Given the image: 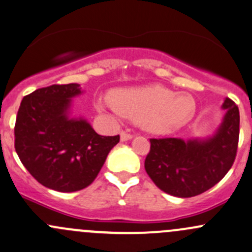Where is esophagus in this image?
Instances as JSON below:
<instances>
[{
	"mask_svg": "<svg viewBox=\"0 0 252 252\" xmlns=\"http://www.w3.org/2000/svg\"><path fill=\"white\" fill-rule=\"evenodd\" d=\"M133 137V134L126 133V131H122L121 133V140L122 141H126V140H130Z\"/></svg>",
	"mask_w": 252,
	"mask_h": 252,
	"instance_id": "34e87169",
	"label": "esophagus"
}]
</instances>
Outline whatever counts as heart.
I'll list each match as a JSON object with an SVG mask.
<instances>
[{
	"label": "heart",
	"mask_w": 252,
	"mask_h": 252,
	"mask_svg": "<svg viewBox=\"0 0 252 252\" xmlns=\"http://www.w3.org/2000/svg\"><path fill=\"white\" fill-rule=\"evenodd\" d=\"M100 106L139 121L142 128L156 134L170 133L184 126L193 118L197 108L190 95L176 94L161 86L118 89Z\"/></svg>",
	"instance_id": "b5f03b06"
}]
</instances>
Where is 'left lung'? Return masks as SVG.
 <instances>
[{"label": "left lung", "mask_w": 252, "mask_h": 252, "mask_svg": "<svg viewBox=\"0 0 252 252\" xmlns=\"http://www.w3.org/2000/svg\"><path fill=\"white\" fill-rule=\"evenodd\" d=\"M223 122L213 137L184 141L176 137L150 139L145 169L156 186L180 198L200 194L228 173L239 141V108L227 97Z\"/></svg>", "instance_id": "8db88e82"}]
</instances>
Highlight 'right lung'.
<instances>
[{
    "mask_svg": "<svg viewBox=\"0 0 252 252\" xmlns=\"http://www.w3.org/2000/svg\"><path fill=\"white\" fill-rule=\"evenodd\" d=\"M79 84H53L24 96L14 126L21 163L50 189L76 192L88 187L104 165L119 135L101 136L84 119L68 117Z\"/></svg>",
    "mask_w": 252,
    "mask_h": 252,
    "instance_id": "add662e5",
    "label": "right lung"
}]
</instances>
